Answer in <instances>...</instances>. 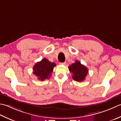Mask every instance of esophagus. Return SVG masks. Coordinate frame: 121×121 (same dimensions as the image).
<instances>
[{
    "instance_id": "1",
    "label": "esophagus",
    "mask_w": 121,
    "mask_h": 121,
    "mask_svg": "<svg viewBox=\"0 0 121 121\" xmlns=\"http://www.w3.org/2000/svg\"><path fill=\"white\" fill-rule=\"evenodd\" d=\"M60 65H66V62H63V63H60Z\"/></svg>"
}]
</instances>
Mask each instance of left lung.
<instances>
[{"instance_id":"8db88e82","label":"left lung","mask_w":121,"mask_h":121,"mask_svg":"<svg viewBox=\"0 0 121 121\" xmlns=\"http://www.w3.org/2000/svg\"><path fill=\"white\" fill-rule=\"evenodd\" d=\"M68 68L70 72L73 73V79L78 82L84 80L88 73V68L78 60H76L75 63L69 66Z\"/></svg>"}]
</instances>
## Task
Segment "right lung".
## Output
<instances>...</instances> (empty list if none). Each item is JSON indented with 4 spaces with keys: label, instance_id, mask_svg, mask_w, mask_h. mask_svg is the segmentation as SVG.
<instances>
[{
    "label": "right lung",
    "instance_id": "right-lung-1",
    "mask_svg": "<svg viewBox=\"0 0 121 121\" xmlns=\"http://www.w3.org/2000/svg\"><path fill=\"white\" fill-rule=\"evenodd\" d=\"M55 66H56L55 63H52L44 58L34 65L33 68V73L38 77L39 80H45L50 78Z\"/></svg>",
    "mask_w": 121,
    "mask_h": 121
}]
</instances>
